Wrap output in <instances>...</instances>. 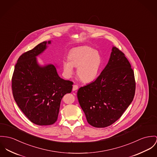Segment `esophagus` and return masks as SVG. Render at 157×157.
Returning a JSON list of instances; mask_svg holds the SVG:
<instances>
[{
  "label": "esophagus",
  "instance_id": "esophagus-1",
  "mask_svg": "<svg viewBox=\"0 0 157 157\" xmlns=\"http://www.w3.org/2000/svg\"><path fill=\"white\" fill-rule=\"evenodd\" d=\"M78 89V86L76 85H75L73 86V87H72V90H73V91H75V90H77Z\"/></svg>",
  "mask_w": 157,
  "mask_h": 157
}]
</instances>
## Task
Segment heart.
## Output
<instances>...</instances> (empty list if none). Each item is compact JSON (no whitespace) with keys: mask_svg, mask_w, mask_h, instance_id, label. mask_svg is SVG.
Here are the masks:
<instances>
[{"mask_svg":"<svg viewBox=\"0 0 157 157\" xmlns=\"http://www.w3.org/2000/svg\"><path fill=\"white\" fill-rule=\"evenodd\" d=\"M68 60L62 62L65 75L70 77L74 72V67H77V75L85 83L94 81L98 76L101 65L100 53L88 46H82L72 49L68 54Z\"/></svg>","mask_w":157,"mask_h":157,"instance_id":"1","label":"heart"}]
</instances>
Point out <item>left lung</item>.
Masks as SVG:
<instances>
[{
	"label": "left lung",
	"mask_w": 157,
	"mask_h": 157,
	"mask_svg": "<svg viewBox=\"0 0 157 157\" xmlns=\"http://www.w3.org/2000/svg\"><path fill=\"white\" fill-rule=\"evenodd\" d=\"M136 90L133 70L125 54L113 47L108 63L97 78L77 91L87 122L96 128L118 120L132 101Z\"/></svg>",
	"instance_id": "left-lung-1"
}]
</instances>
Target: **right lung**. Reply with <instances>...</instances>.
I'll return each mask as SVG.
<instances>
[{
  "label": "right lung",
  "mask_w": 157,
  "mask_h": 157,
  "mask_svg": "<svg viewBox=\"0 0 157 157\" xmlns=\"http://www.w3.org/2000/svg\"><path fill=\"white\" fill-rule=\"evenodd\" d=\"M44 41L23 53L17 60L12 77L13 94L17 105L32 123L55 124L63 97L71 93L73 83L61 78L52 64L40 66L36 56L47 48Z\"/></svg>",
  "instance_id": "add662e5"
}]
</instances>
